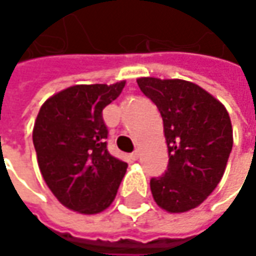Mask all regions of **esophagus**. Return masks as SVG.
I'll list each match as a JSON object with an SVG mask.
<instances>
[{"label":"esophagus","mask_w":256,"mask_h":256,"mask_svg":"<svg viewBox=\"0 0 256 256\" xmlns=\"http://www.w3.org/2000/svg\"><path fill=\"white\" fill-rule=\"evenodd\" d=\"M130 157H132L133 160H137V158L140 157V152H138V150H134V152H133V153L130 154Z\"/></svg>","instance_id":"esophagus-1"}]
</instances>
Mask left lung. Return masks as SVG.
Here are the masks:
<instances>
[{"mask_svg":"<svg viewBox=\"0 0 256 256\" xmlns=\"http://www.w3.org/2000/svg\"><path fill=\"white\" fill-rule=\"evenodd\" d=\"M163 118L168 166L150 180L157 206L168 212L198 207L224 176L232 150V126L224 104L181 79H137Z\"/></svg>","mask_w":256,"mask_h":256,"instance_id":"left-lung-1","label":"left lung"}]
</instances>
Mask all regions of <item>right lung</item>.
I'll list each match as a JSON object with an SVG mask.
<instances>
[{
    "mask_svg": "<svg viewBox=\"0 0 256 256\" xmlns=\"http://www.w3.org/2000/svg\"><path fill=\"white\" fill-rule=\"evenodd\" d=\"M75 84L49 98L35 120L32 140L44 180L69 210L98 214L118 194L128 163L108 152L102 112L124 88Z\"/></svg>",
    "mask_w": 256,
    "mask_h": 256,
    "instance_id": "obj_1",
    "label": "right lung"
}]
</instances>
